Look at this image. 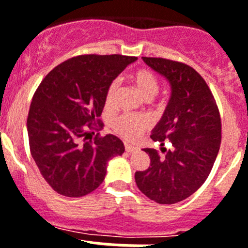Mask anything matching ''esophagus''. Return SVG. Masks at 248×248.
Instances as JSON below:
<instances>
[{
    "mask_svg": "<svg viewBox=\"0 0 248 248\" xmlns=\"http://www.w3.org/2000/svg\"><path fill=\"white\" fill-rule=\"evenodd\" d=\"M139 150V148L135 145H131V144H125V151L126 153H135V151Z\"/></svg>",
    "mask_w": 248,
    "mask_h": 248,
    "instance_id": "34e87169",
    "label": "esophagus"
}]
</instances>
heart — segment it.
<instances>
[{
	"mask_svg": "<svg viewBox=\"0 0 248 248\" xmlns=\"http://www.w3.org/2000/svg\"><path fill=\"white\" fill-rule=\"evenodd\" d=\"M131 79L140 94L146 99H151L159 91V79L156 74L148 68H139L131 74ZM119 89V80H113L107 88L105 93V105L110 107L117 97ZM114 131L124 139L133 140L141 135L149 128V122L146 118L131 114H122L113 120Z\"/></svg>",
	"mask_w": 248,
	"mask_h": 248,
	"instance_id": "1",
	"label": "heart"
}]
</instances>
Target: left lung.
I'll return each mask as SVG.
<instances>
[{"instance_id": "1", "label": "left lung", "mask_w": 248, "mask_h": 248, "mask_svg": "<svg viewBox=\"0 0 248 248\" xmlns=\"http://www.w3.org/2000/svg\"><path fill=\"white\" fill-rule=\"evenodd\" d=\"M171 85V98L150 138L161 151L144 149L146 170L135 172L139 190L157 203H176L194 194L211 172L221 144V117L205 79L185 63L143 57Z\"/></svg>"}]
</instances>
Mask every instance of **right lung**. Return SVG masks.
Masks as SVG:
<instances>
[{
  "label": "right lung",
  "mask_w": 248,
  "mask_h": 248,
  "mask_svg": "<svg viewBox=\"0 0 248 248\" xmlns=\"http://www.w3.org/2000/svg\"><path fill=\"white\" fill-rule=\"evenodd\" d=\"M137 57L83 54L54 67L34 92L27 118L31 155L48 185L68 198L99 187L110 159L124 153L118 137L92 138L108 85Z\"/></svg>",
  "instance_id": "1"
}]
</instances>
